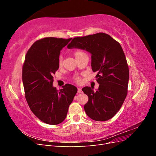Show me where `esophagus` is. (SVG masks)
Wrapping results in <instances>:
<instances>
[{
	"label": "esophagus",
	"mask_w": 156,
	"mask_h": 156,
	"mask_svg": "<svg viewBox=\"0 0 156 156\" xmlns=\"http://www.w3.org/2000/svg\"><path fill=\"white\" fill-rule=\"evenodd\" d=\"M81 92H82L81 88H77V92H78V93H81Z\"/></svg>",
	"instance_id": "obj_1"
}]
</instances>
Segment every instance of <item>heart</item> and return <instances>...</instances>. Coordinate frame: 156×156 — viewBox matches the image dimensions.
<instances>
[{"label": "heart", "mask_w": 156, "mask_h": 156, "mask_svg": "<svg viewBox=\"0 0 156 156\" xmlns=\"http://www.w3.org/2000/svg\"><path fill=\"white\" fill-rule=\"evenodd\" d=\"M84 54H85V53H84V52L81 50H76V51H75L74 53H73V55L75 56V58L76 59H77L79 57V56H82ZM62 59L60 58L59 60H58V66L60 67V66H62ZM76 80L77 81H79L80 79L79 77H77V78H76Z\"/></svg>", "instance_id": "obj_1"}]
</instances>
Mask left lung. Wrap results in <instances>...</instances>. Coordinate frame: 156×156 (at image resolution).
Segmentation results:
<instances>
[{
	"label": "left lung",
	"instance_id": "8db88e82",
	"mask_svg": "<svg viewBox=\"0 0 156 156\" xmlns=\"http://www.w3.org/2000/svg\"><path fill=\"white\" fill-rule=\"evenodd\" d=\"M68 49L85 50L91 54V66L97 72L99 88L82 90L88 97L84 106L88 116L95 121H106L114 116L125 100L129 81V68L119 42L103 32L74 37Z\"/></svg>",
	"mask_w": 156,
	"mask_h": 156
}]
</instances>
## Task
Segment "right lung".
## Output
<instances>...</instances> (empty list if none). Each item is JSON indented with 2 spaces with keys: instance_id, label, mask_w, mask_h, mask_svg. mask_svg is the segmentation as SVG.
<instances>
[{
  "instance_id": "1",
  "label": "right lung",
  "mask_w": 156,
  "mask_h": 156,
  "mask_svg": "<svg viewBox=\"0 0 156 156\" xmlns=\"http://www.w3.org/2000/svg\"><path fill=\"white\" fill-rule=\"evenodd\" d=\"M71 40L45 37L34 42L25 56L22 79L26 100L32 112L48 124L56 125L65 120L77 92L70 84L59 90L53 87L60 51Z\"/></svg>"
}]
</instances>
